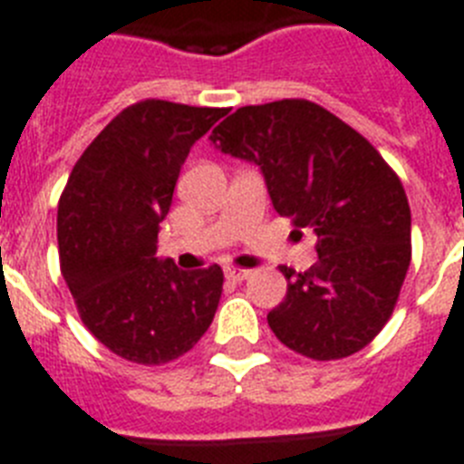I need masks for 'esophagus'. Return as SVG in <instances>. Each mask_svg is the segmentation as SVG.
I'll list each match as a JSON object with an SVG mask.
<instances>
[{
	"instance_id": "esophagus-1",
	"label": "esophagus",
	"mask_w": 464,
	"mask_h": 464,
	"mask_svg": "<svg viewBox=\"0 0 464 464\" xmlns=\"http://www.w3.org/2000/svg\"><path fill=\"white\" fill-rule=\"evenodd\" d=\"M225 277L232 279V282H241V279L251 277V270H246V267L229 266V267H225Z\"/></svg>"
}]
</instances>
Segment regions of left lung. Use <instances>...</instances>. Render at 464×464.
Listing matches in <instances>:
<instances>
[{"instance_id":"1","label":"left lung","mask_w":464,"mask_h":464,"mask_svg":"<svg viewBox=\"0 0 464 464\" xmlns=\"http://www.w3.org/2000/svg\"><path fill=\"white\" fill-rule=\"evenodd\" d=\"M210 140L256 163L279 216L317 235L315 266H279L289 285L267 313L275 336L313 361L358 353L389 323L411 266V206L393 168L308 99L241 106Z\"/></svg>"}]
</instances>
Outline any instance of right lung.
Segmentation results:
<instances>
[{"label":"right lung","mask_w":464,"mask_h":464,"mask_svg":"<svg viewBox=\"0 0 464 464\" xmlns=\"http://www.w3.org/2000/svg\"><path fill=\"white\" fill-rule=\"evenodd\" d=\"M227 109L144 99L122 109L72 166L59 198L61 275L78 315L111 353L166 365L213 323L223 267L156 258L159 225L191 144Z\"/></svg>","instance_id":"1"}]
</instances>
